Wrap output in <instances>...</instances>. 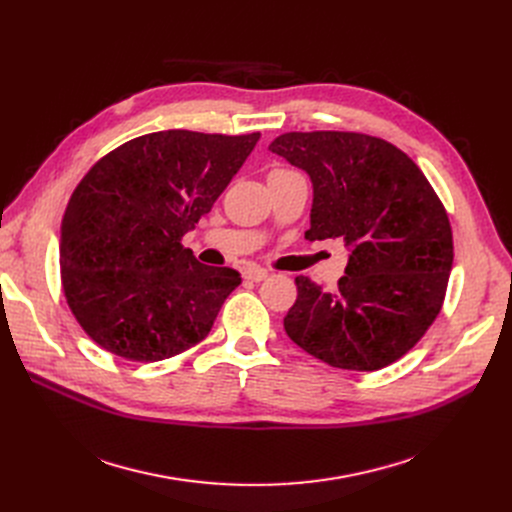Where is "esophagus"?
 Listing matches in <instances>:
<instances>
[{
	"label": "esophagus",
	"mask_w": 512,
	"mask_h": 512,
	"mask_svg": "<svg viewBox=\"0 0 512 512\" xmlns=\"http://www.w3.org/2000/svg\"><path fill=\"white\" fill-rule=\"evenodd\" d=\"M245 280H249V282H263L265 278H267V272L265 270H261V267H249V270H245Z\"/></svg>",
	"instance_id": "obj_1"
}]
</instances>
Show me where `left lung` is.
<instances>
[{
  "label": "left lung",
  "mask_w": 512,
  "mask_h": 512,
  "mask_svg": "<svg viewBox=\"0 0 512 512\" xmlns=\"http://www.w3.org/2000/svg\"><path fill=\"white\" fill-rule=\"evenodd\" d=\"M270 151L311 178L307 240L340 238L346 272L328 292L299 276L288 338L324 363L382 369L438 317L452 267L448 215L415 161L359 132H286Z\"/></svg>",
  "instance_id": "1"
}]
</instances>
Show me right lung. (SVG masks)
<instances>
[{"label":"right lung","instance_id":"right-lung-1","mask_svg":"<svg viewBox=\"0 0 512 512\" xmlns=\"http://www.w3.org/2000/svg\"><path fill=\"white\" fill-rule=\"evenodd\" d=\"M259 137L161 130L107 153L80 180L60 228L62 284L76 321L105 351L161 361L211 332L240 274L199 263L180 238Z\"/></svg>","mask_w":512,"mask_h":512}]
</instances>
